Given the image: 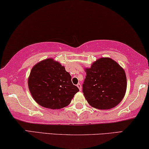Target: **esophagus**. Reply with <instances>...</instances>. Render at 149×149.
Segmentation results:
<instances>
[{"mask_svg":"<svg viewBox=\"0 0 149 149\" xmlns=\"http://www.w3.org/2000/svg\"><path fill=\"white\" fill-rule=\"evenodd\" d=\"M77 86V87L79 88V90H80V91H81V90H82V86H81V84H79H79H78Z\"/></svg>","mask_w":149,"mask_h":149,"instance_id":"34e87169","label":"esophagus"}]
</instances>
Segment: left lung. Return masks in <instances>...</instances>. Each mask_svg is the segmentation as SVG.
I'll use <instances>...</instances> for the list:
<instances>
[{"mask_svg":"<svg viewBox=\"0 0 149 149\" xmlns=\"http://www.w3.org/2000/svg\"><path fill=\"white\" fill-rule=\"evenodd\" d=\"M85 71L82 92L91 106L107 110L120 103L127 88L126 73L120 65L109 57H101Z\"/></svg>","mask_w":149,"mask_h":149,"instance_id":"left-lung-1","label":"left lung"}]
</instances>
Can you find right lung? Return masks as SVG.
Here are the masks:
<instances>
[{
	"label": "right lung",
	"instance_id": "add662e5",
	"mask_svg": "<svg viewBox=\"0 0 149 149\" xmlns=\"http://www.w3.org/2000/svg\"><path fill=\"white\" fill-rule=\"evenodd\" d=\"M28 86L34 100L43 107L59 109L69 105L79 89L73 85L65 67L52 58L42 60L31 70Z\"/></svg>",
	"mask_w": 149,
	"mask_h": 149
}]
</instances>
